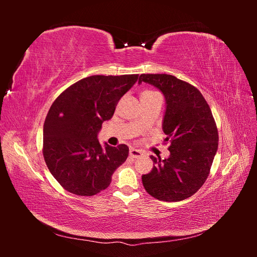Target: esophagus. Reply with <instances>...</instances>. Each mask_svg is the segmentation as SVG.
I'll return each instance as SVG.
<instances>
[{"label":"esophagus","instance_id":"obj_1","mask_svg":"<svg viewBox=\"0 0 257 257\" xmlns=\"http://www.w3.org/2000/svg\"><path fill=\"white\" fill-rule=\"evenodd\" d=\"M143 155V153L139 151V150H136V149H131L130 150V157L131 158H134V159H138L141 158Z\"/></svg>","mask_w":257,"mask_h":257}]
</instances>
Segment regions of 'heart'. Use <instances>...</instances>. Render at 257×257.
<instances>
[{"instance_id":"heart-1","label":"heart","mask_w":257,"mask_h":257,"mask_svg":"<svg viewBox=\"0 0 257 257\" xmlns=\"http://www.w3.org/2000/svg\"><path fill=\"white\" fill-rule=\"evenodd\" d=\"M154 94H157V92L150 91V90H147V91H144V92L142 93V98H145V97H150V96H152V95H154Z\"/></svg>"}]
</instances>
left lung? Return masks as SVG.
<instances>
[{
	"label": "left lung",
	"instance_id": "obj_1",
	"mask_svg": "<svg viewBox=\"0 0 257 257\" xmlns=\"http://www.w3.org/2000/svg\"><path fill=\"white\" fill-rule=\"evenodd\" d=\"M149 83L165 97L162 128L170 141V155L162 160L151 155L155 165L143 175L151 196L164 201L191 197L206 181L217 150L219 135L211 109L192 84L167 74H143L138 83Z\"/></svg>",
	"mask_w": 257,
	"mask_h": 257
}]
</instances>
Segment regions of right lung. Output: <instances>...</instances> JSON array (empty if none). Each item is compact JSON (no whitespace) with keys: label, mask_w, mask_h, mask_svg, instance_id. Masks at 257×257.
Here are the masks:
<instances>
[{"label":"right lung","mask_w":257,"mask_h":257,"mask_svg":"<svg viewBox=\"0 0 257 257\" xmlns=\"http://www.w3.org/2000/svg\"><path fill=\"white\" fill-rule=\"evenodd\" d=\"M138 75L90 76L54 100L44 123L43 154L54 179L76 195L92 196L111 182L128 157V147L102 146L98 132L112 118L120 98Z\"/></svg>","instance_id":"1"}]
</instances>
